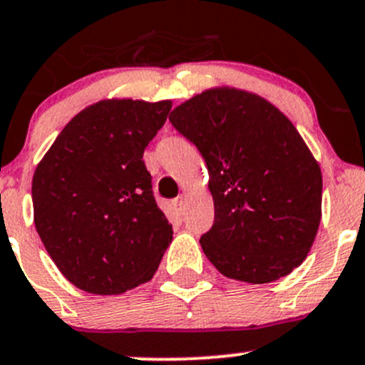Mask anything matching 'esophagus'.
<instances>
[{
  "label": "esophagus",
  "instance_id": "obj_1",
  "mask_svg": "<svg viewBox=\"0 0 365 365\" xmlns=\"http://www.w3.org/2000/svg\"><path fill=\"white\" fill-rule=\"evenodd\" d=\"M172 205H174V209L178 210V212H184V209H186V198H184L182 195H181V197L174 198Z\"/></svg>",
  "mask_w": 365,
  "mask_h": 365
}]
</instances>
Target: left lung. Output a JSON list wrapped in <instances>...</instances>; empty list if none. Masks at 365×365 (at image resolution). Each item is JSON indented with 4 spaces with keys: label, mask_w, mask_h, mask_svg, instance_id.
<instances>
[{
    "label": "left lung",
    "mask_w": 365,
    "mask_h": 365,
    "mask_svg": "<svg viewBox=\"0 0 365 365\" xmlns=\"http://www.w3.org/2000/svg\"><path fill=\"white\" fill-rule=\"evenodd\" d=\"M209 168L214 225L203 252L225 277L268 284L307 257L322 214V174L291 120L259 96L214 88L168 116Z\"/></svg>",
    "instance_id": "8db88e82"
}]
</instances>
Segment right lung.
<instances>
[{"label":"right lung","mask_w":365,"mask_h":365,"mask_svg":"<svg viewBox=\"0 0 365 365\" xmlns=\"http://www.w3.org/2000/svg\"><path fill=\"white\" fill-rule=\"evenodd\" d=\"M170 101H103L64 127L33 178L34 225L81 291L121 294L151 280L172 240L144 150Z\"/></svg>","instance_id":"obj_1"}]
</instances>
